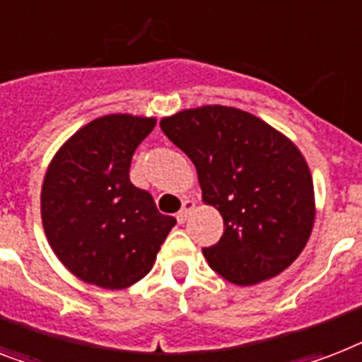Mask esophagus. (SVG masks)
<instances>
[{
  "label": "esophagus",
  "mask_w": 362,
  "mask_h": 362,
  "mask_svg": "<svg viewBox=\"0 0 362 362\" xmlns=\"http://www.w3.org/2000/svg\"><path fill=\"white\" fill-rule=\"evenodd\" d=\"M193 210H195V202L189 201V199H186V201H184V204H182V210L176 214V219H178V223H186V219L189 217V214Z\"/></svg>",
  "instance_id": "esophagus-1"
}]
</instances>
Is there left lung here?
I'll list each match as a JSON object with an SVG mask.
<instances>
[{"label": "left lung", "mask_w": 362, "mask_h": 362, "mask_svg": "<svg viewBox=\"0 0 362 362\" xmlns=\"http://www.w3.org/2000/svg\"><path fill=\"white\" fill-rule=\"evenodd\" d=\"M161 132L195 163L202 199L223 217V236L202 249L234 284L286 269L314 225L313 176L298 146L264 120L225 105L167 117Z\"/></svg>", "instance_id": "obj_1"}]
</instances>
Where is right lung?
Instances as JSON below:
<instances>
[{
    "instance_id": "1",
    "label": "right lung",
    "mask_w": 362,
    "mask_h": 362,
    "mask_svg": "<svg viewBox=\"0 0 362 362\" xmlns=\"http://www.w3.org/2000/svg\"><path fill=\"white\" fill-rule=\"evenodd\" d=\"M154 119L107 115L70 137L49 163L42 225L57 258L85 283L119 290L152 269L176 219L130 182L135 148Z\"/></svg>"
}]
</instances>
